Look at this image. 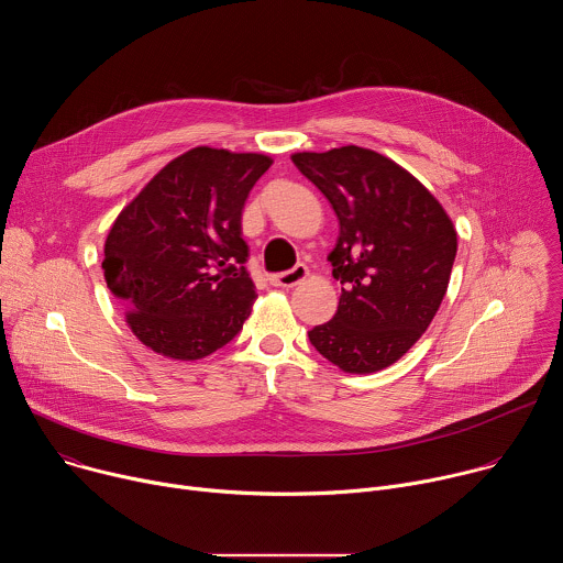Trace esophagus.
<instances>
[{
    "label": "esophagus",
    "instance_id": "34e87169",
    "mask_svg": "<svg viewBox=\"0 0 563 563\" xmlns=\"http://www.w3.org/2000/svg\"><path fill=\"white\" fill-rule=\"evenodd\" d=\"M307 276H309V269H307L305 265H296L294 269L283 272V274H276V276H272L269 280H272L274 287H296V285H300Z\"/></svg>",
    "mask_w": 563,
    "mask_h": 563
}]
</instances>
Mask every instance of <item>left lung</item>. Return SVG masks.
Segmentation results:
<instances>
[{
    "instance_id": "obj_1",
    "label": "left lung",
    "mask_w": 563,
    "mask_h": 563,
    "mask_svg": "<svg viewBox=\"0 0 563 563\" xmlns=\"http://www.w3.org/2000/svg\"><path fill=\"white\" fill-rule=\"evenodd\" d=\"M291 159L339 218L328 256L343 285L339 309L309 341L347 374L385 369L437 316L456 256V229L410 172L372 148L347 144Z\"/></svg>"
}]
</instances>
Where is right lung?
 <instances>
[{"mask_svg":"<svg viewBox=\"0 0 563 563\" xmlns=\"http://www.w3.org/2000/svg\"><path fill=\"white\" fill-rule=\"evenodd\" d=\"M272 163L265 153L196 146L115 218L104 278L126 325L155 354L198 361L243 330L256 300L243 209Z\"/></svg>","mask_w":563,"mask_h":563,"instance_id":"1","label":"right lung"}]
</instances>
